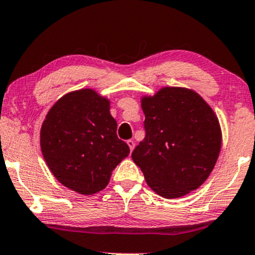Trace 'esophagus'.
<instances>
[{"label":"esophagus","instance_id":"1","mask_svg":"<svg viewBox=\"0 0 255 255\" xmlns=\"http://www.w3.org/2000/svg\"><path fill=\"white\" fill-rule=\"evenodd\" d=\"M128 147H130V151H133V149H134V142L132 139H128Z\"/></svg>","mask_w":255,"mask_h":255}]
</instances>
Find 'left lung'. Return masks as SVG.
<instances>
[{
	"label": "left lung",
	"mask_w": 255,
	"mask_h": 255,
	"mask_svg": "<svg viewBox=\"0 0 255 255\" xmlns=\"http://www.w3.org/2000/svg\"><path fill=\"white\" fill-rule=\"evenodd\" d=\"M145 138L132 159L147 185L165 199L184 196L208 178L221 149V128L212 108L194 91L163 87L143 97Z\"/></svg>",
	"instance_id": "left-lung-1"
}]
</instances>
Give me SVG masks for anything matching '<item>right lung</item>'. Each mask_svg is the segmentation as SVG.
I'll return each mask as SVG.
<instances>
[{"label":"right lung","mask_w":255,"mask_h":255,"mask_svg":"<svg viewBox=\"0 0 255 255\" xmlns=\"http://www.w3.org/2000/svg\"><path fill=\"white\" fill-rule=\"evenodd\" d=\"M40 145L56 180L81 195L103 190L130 153L117 136L110 100L91 89L65 94L52 106L41 127Z\"/></svg>","instance_id":"obj_1"}]
</instances>
